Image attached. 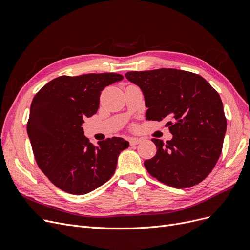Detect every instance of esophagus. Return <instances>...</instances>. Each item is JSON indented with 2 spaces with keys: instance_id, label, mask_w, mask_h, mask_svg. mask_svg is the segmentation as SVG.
<instances>
[{
  "instance_id": "1",
  "label": "esophagus",
  "mask_w": 250,
  "mask_h": 250,
  "mask_svg": "<svg viewBox=\"0 0 250 250\" xmlns=\"http://www.w3.org/2000/svg\"><path fill=\"white\" fill-rule=\"evenodd\" d=\"M129 143H130L131 146H135V145H138L139 143H141V139H138V138H130Z\"/></svg>"
}]
</instances>
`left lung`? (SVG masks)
Returning a JSON list of instances; mask_svg holds the SVG:
<instances>
[{"mask_svg": "<svg viewBox=\"0 0 250 250\" xmlns=\"http://www.w3.org/2000/svg\"><path fill=\"white\" fill-rule=\"evenodd\" d=\"M145 99L146 120H170L173 138L152 139L156 154L144 166L161 183L177 188L199 184L221 154L226 119L221 98L197 74L176 69L128 72Z\"/></svg>", "mask_w": 250, "mask_h": 250, "instance_id": "1", "label": "left lung"}]
</instances>
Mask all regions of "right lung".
<instances>
[{"mask_svg":"<svg viewBox=\"0 0 250 250\" xmlns=\"http://www.w3.org/2000/svg\"><path fill=\"white\" fill-rule=\"evenodd\" d=\"M122 79L116 73L62 76L33 98L28 137L40 169L60 190L84 195L115 173L119 154L129 143L115 137L94 146L84 137L82 125L99 108L102 90Z\"/></svg>","mask_w":250,"mask_h":250,"instance_id":"add662e5","label":"right lung"}]
</instances>
